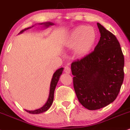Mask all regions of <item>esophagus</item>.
<instances>
[{"mask_svg":"<svg viewBox=\"0 0 130 130\" xmlns=\"http://www.w3.org/2000/svg\"><path fill=\"white\" fill-rule=\"evenodd\" d=\"M64 71L65 72L67 73V74H70V73H71V69H70L69 67L68 66L64 67Z\"/></svg>","mask_w":130,"mask_h":130,"instance_id":"esophagus-1","label":"esophagus"}]
</instances>
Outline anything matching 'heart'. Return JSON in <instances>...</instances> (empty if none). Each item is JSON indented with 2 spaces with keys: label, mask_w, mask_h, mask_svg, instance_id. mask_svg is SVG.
Masks as SVG:
<instances>
[{
  "label": "heart",
  "mask_w": 130,
  "mask_h": 130,
  "mask_svg": "<svg viewBox=\"0 0 130 130\" xmlns=\"http://www.w3.org/2000/svg\"><path fill=\"white\" fill-rule=\"evenodd\" d=\"M97 39L95 30L91 27L80 25L69 33L64 42L66 48H75V54L78 58L86 57L91 53Z\"/></svg>",
  "instance_id": "b5f03b06"
}]
</instances>
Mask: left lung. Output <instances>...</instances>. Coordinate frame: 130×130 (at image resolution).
Here are the masks:
<instances>
[{"instance_id":"1","label":"left lung","mask_w":130,"mask_h":130,"mask_svg":"<svg viewBox=\"0 0 130 130\" xmlns=\"http://www.w3.org/2000/svg\"><path fill=\"white\" fill-rule=\"evenodd\" d=\"M100 38L94 50L71 64L74 88L78 101L89 110L113 102L124 78V56L116 37L97 23Z\"/></svg>"}]
</instances>
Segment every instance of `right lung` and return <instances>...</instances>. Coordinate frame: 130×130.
I'll return each instance as SVG.
<instances>
[{"mask_svg": "<svg viewBox=\"0 0 130 130\" xmlns=\"http://www.w3.org/2000/svg\"><path fill=\"white\" fill-rule=\"evenodd\" d=\"M38 24L42 25V27H44V28H48V27H49L50 26L54 25V24L51 22H43V23H41V24ZM33 26H32L31 27H28V28L24 29V30H22V31L20 32L19 34L22 33L24 31L28 30V29H29V28H32ZM63 69H64L63 68H59L58 70H56V71H55V72L53 74L52 78V80H51V83H50L49 96H48V100H47V101L46 103H45V104L42 107H41L40 108H39V109H36V110H34V111H28V110H26L25 109V111H27V112H28L30 114H40V113H42V112H45V111H47L48 109H49L50 106H51L52 104L53 101L55 89L56 85H57L58 82V80L59 79V77H60L61 75L62 74V71H63Z\"/></svg>", "mask_w": 130, "mask_h": 130, "instance_id": "right-lung-1", "label": "right lung"}]
</instances>
